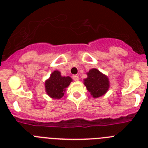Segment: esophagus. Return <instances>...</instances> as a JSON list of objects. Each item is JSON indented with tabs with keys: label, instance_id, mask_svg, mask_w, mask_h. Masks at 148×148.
<instances>
[{
	"label": "esophagus",
	"instance_id": "34e87169",
	"mask_svg": "<svg viewBox=\"0 0 148 148\" xmlns=\"http://www.w3.org/2000/svg\"><path fill=\"white\" fill-rule=\"evenodd\" d=\"M73 80L75 81V82H77V81L79 80V77H78V75H73Z\"/></svg>",
	"mask_w": 148,
	"mask_h": 148
}]
</instances>
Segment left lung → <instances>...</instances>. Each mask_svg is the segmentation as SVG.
Listing matches in <instances>:
<instances>
[{
  "label": "left lung",
  "instance_id": "left-lung-1",
  "mask_svg": "<svg viewBox=\"0 0 148 148\" xmlns=\"http://www.w3.org/2000/svg\"><path fill=\"white\" fill-rule=\"evenodd\" d=\"M87 77L84 79V84L92 97H101L108 92L110 87L109 78L99 70L92 68L87 73Z\"/></svg>",
  "mask_w": 148,
  "mask_h": 148
}]
</instances>
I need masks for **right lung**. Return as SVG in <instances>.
Here are the masks:
<instances>
[{"mask_svg":"<svg viewBox=\"0 0 148 148\" xmlns=\"http://www.w3.org/2000/svg\"><path fill=\"white\" fill-rule=\"evenodd\" d=\"M72 82L73 79L70 76H61L58 70H55L45 81V91L52 99H60L64 96L66 89Z\"/></svg>","mask_w":148,"mask_h":148,"instance_id":"1","label":"right lung"}]
</instances>
